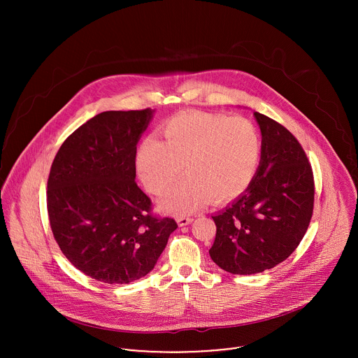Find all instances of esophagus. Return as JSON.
Listing matches in <instances>:
<instances>
[{
  "label": "esophagus",
  "instance_id": "obj_1",
  "mask_svg": "<svg viewBox=\"0 0 358 358\" xmlns=\"http://www.w3.org/2000/svg\"><path fill=\"white\" fill-rule=\"evenodd\" d=\"M192 222H193V217H190V216H179V217H178L179 226H187V224H190Z\"/></svg>",
  "mask_w": 358,
  "mask_h": 358
}]
</instances>
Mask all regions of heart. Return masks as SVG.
Segmentation results:
<instances>
[{
    "mask_svg": "<svg viewBox=\"0 0 358 358\" xmlns=\"http://www.w3.org/2000/svg\"><path fill=\"white\" fill-rule=\"evenodd\" d=\"M162 135L165 142L148 136L139 145L136 169L153 194L164 193L180 175L187 173L162 199L173 213H189L204 204L233 200L255 178L262 136L245 117L189 111L169 118Z\"/></svg>",
    "mask_w": 358,
    "mask_h": 358,
    "instance_id": "heart-1",
    "label": "heart"
}]
</instances>
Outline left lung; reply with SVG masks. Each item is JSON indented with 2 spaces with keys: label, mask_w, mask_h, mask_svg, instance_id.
I'll list each match as a JSON object with an SVG mask.
<instances>
[{
  "label": "left lung",
  "mask_w": 358,
  "mask_h": 358,
  "mask_svg": "<svg viewBox=\"0 0 358 358\" xmlns=\"http://www.w3.org/2000/svg\"><path fill=\"white\" fill-rule=\"evenodd\" d=\"M262 155L252 183L212 216L216 236L209 255L231 274H255L291 255L307 231L314 206V178L298 139L281 124L254 113Z\"/></svg>",
  "instance_id": "obj_1"
}]
</instances>
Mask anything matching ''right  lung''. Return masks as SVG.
I'll use <instances>...</instances> for the list:
<instances>
[{
    "label": "right lung",
    "instance_id": "right-lung-1",
    "mask_svg": "<svg viewBox=\"0 0 358 358\" xmlns=\"http://www.w3.org/2000/svg\"><path fill=\"white\" fill-rule=\"evenodd\" d=\"M154 110L103 111L60 146L48 178L53 237L91 278L129 284L150 273L178 224L138 187L136 145Z\"/></svg>",
    "mask_w": 358,
    "mask_h": 358
}]
</instances>
